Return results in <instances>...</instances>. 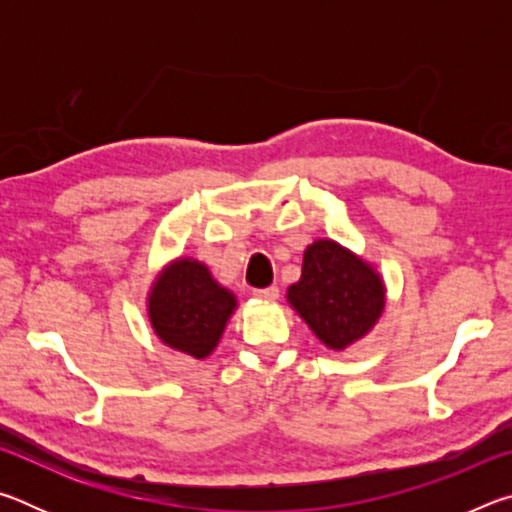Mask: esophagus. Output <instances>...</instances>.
Segmentation results:
<instances>
[{
	"label": "esophagus",
	"mask_w": 512,
	"mask_h": 512,
	"mask_svg": "<svg viewBox=\"0 0 512 512\" xmlns=\"http://www.w3.org/2000/svg\"><path fill=\"white\" fill-rule=\"evenodd\" d=\"M253 296H255V298H259V300H277V296H280V291H277V287L255 289Z\"/></svg>",
	"instance_id": "obj_1"
}]
</instances>
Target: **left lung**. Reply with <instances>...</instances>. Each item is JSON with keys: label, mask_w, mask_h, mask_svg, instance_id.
<instances>
[{"label": "left lung", "mask_w": 512, "mask_h": 512, "mask_svg": "<svg viewBox=\"0 0 512 512\" xmlns=\"http://www.w3.org/2000/svg\"><path fill=\"white\" fill-rule=\"evenodd\" d=\"M316 339L329 350L361 341L386 307V284L375 266L334 239H316L302 257V273L287 289Z\"/></svg>", "instance_id": "left-lung-1"}]
</instances>
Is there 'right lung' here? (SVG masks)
Returning a JSON list of instances; mask_svg holds the SVG:
<instances>
[{
	"label": "right lung",
	"mask_w": 512,
	"mask_h": 512,
	"mask_svg": "<svg viewBox=\"0 0 512 512\" xmlns=\"http://www.w3.org/2000/svg\"><path fill=\"white\" fill-rule=\"evenodd\" d=\"M235 309V293L221 287L210 268L192 257H178L164 266L146 296L155 336L194 359L210 357Z\"/></svg>",
	"instance_id": "add662e5"
}]
</instances>
